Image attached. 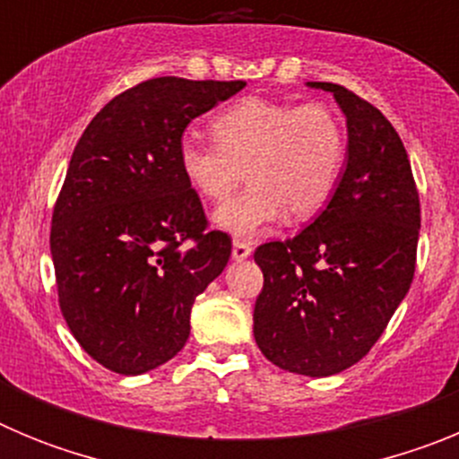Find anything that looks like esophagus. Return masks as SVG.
Masks as SVG:
<instances>
[{
  "label": "esophagus",
  "mask_w": 459,
  "mask_h": 459,
  "mask_svg": "<svg viewBox=\"0 0 459 459\" xmlns=\"http://www.w3.org/2000/svg\"><path fill=\"white\" fill-rule=\"evenodd\" d=\"M250 255H253L250 243H243V241H234L232 243V259H234V262H243V259H248Z\"/></svg>",
  "instance_id": "34e87169"
}]
</instances>
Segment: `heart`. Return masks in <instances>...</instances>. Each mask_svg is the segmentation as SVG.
<instances>
[{
	"label": "heart",
	"instance_id": "obj_1",
	"mask_svg": "<svg viewBox=\"0 0 459 459\" xmlns=\"http://www.w3.org/2000/svg\"><path fill=\"white\" fill-rule=\"evenodd\" d=\"M216 144L184 140L179 169L209 202L227 200L248 177L237 200L213 211V225L234 238H255L290 218L306 221L335 193L347 156V133L324 103L243 99L211 121Z\"/></svg>",
	"mask_w": 459,
	"mask_h": 459
}]
</instances>
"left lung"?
I'll return each mask as SVG.
<instances>
[{
	"mask_svg": "<svg viewBox=\"0 0 459 459\" xmlns=\"http://www.w3.org/2000/svg\"><path fill=\"white\" fill-rule=\"evenodd\" d=\"M306 84L333 93L347 119V160L338 188L306 230L255 250L264 287L253 333L273 366L331 377L372 350L404 301L420 204L391 121L340 84Z\"/></svg>",
	"mask_w": 459,
	"mask_h": 459,
	"instance_id": "1",
	"label": "left lung"
}]
</instances>
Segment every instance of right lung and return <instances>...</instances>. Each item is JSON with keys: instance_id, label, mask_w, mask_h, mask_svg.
<instances>
[{"instance_id": "right-lung-1", "label": "right lung", "mask_w": 459, "mask_h": 459, "mask_svg": "<svg viewBox=\"0 0 459 459\" xmlns=\"http://www.w3.org/2000/svg\"><path fill=\"white\" fill-rule=\"evenodd\" d=\"M243 87L172 75L140 82L93 117L73 152L50 255L73 338L108 370L144 375L179 354L195 299L227 266L232 241L204 232L179 147L195 117Z\"/></svg>"}]
</instances>
